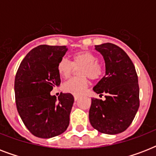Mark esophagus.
I'll use <instances>...</instances> for the list:
<instances>
[{
  "label": "esophagus",
  "instance_id": "esophagus-1",
  "mask_svg": "<svg viewBox=\"0 0 156 156\" xmlns=\"http://www.w3.org/2000/svg\"><path fill=\"white\" fill-rule=\"evenodd\" d=\"M78 98H79L78 95H74V100H75V101H77V100H78Z\"/></svg>",
  "mask_w": 156,
  "mask_h": 156
}]
</instances>
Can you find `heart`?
<instances>
[{
  "instance_id": "obj_1",
  "label": "heart",
  "mask_w": 156,
  "mask_h": 156,
  "mask_svg": "<svg viewBox=\"0 0 156 156\" xmlns=\"http://www.w3.org/2000/svg\"><path fill=\"white\" fill-rule=\"evenodd\" d=\"M78 69V74L66 82L63 85V90L73 95L83 94L87 87L88 78L96 80L100 78L103 73L102 65L98 61L97 56L90 51H80L72 56V62L66 58H61L57 64V72L62 78L70 77L74 67Z\"/></svg>"
}]
</instances>
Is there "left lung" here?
Returning a JSON list of instances; mask_svg holds the SVG:
<instances>
[{
	"label": "left lung",
	"instance_id": "left-lung-1",
	"mask_svg": "<svg viewBox=\"0 0 156 156\" xmlns=\"http://www.w3.org/2000/svg\"><path fill=\"white\" fill-rule=\"evenodd\" d=\"M104 56L106 73L93 90L106 100L91 99L89 120L94 129L107 134L123 132L139 108L138 75L133 62L121 48L111 43L95 45Z\"/></svg>",
	"mask_w": 156,
	"mask_h": 156
}]
</instances>
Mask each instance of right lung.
Here are the masks:
<instances>
[{
  "label": "right lung",
  "instance_id": "right-lung-1",
  "mask_svg": "<svg viewBox=\"0 0 156 156\" xmlns=\"http://www.w3.org/2000/svg\"><path fill=\"white\" fill-rule=\"evenodd\" d=\"M67 50L66 46L40 45L27 54L16 73L17 109L28 130L38 138L60 135L69 124L73 95L61 93L56 100L50 95L61 83L56 67Z\"/></svg>",
  "mask_w": 156,
  "mask_h": 156
}]
</instances>
